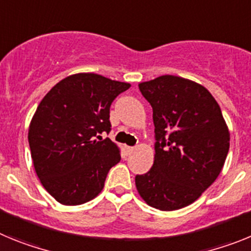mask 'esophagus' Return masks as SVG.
Masks as SVG:
<instances>
[{
	"label": "esophagus",
	"instance_id": "esophagus-1",
	"mask_svg": "<svg viewBox=\"0 0 251 251\" xmlns=\"http://www.w3.org/2000/svg\"><path fill=\"white\" fill-rule=\"evenodd\" d=\"M124 150H126L127 154H132L133 151H134V147H129V146H126V147H124Z\"/></svg>",
	"mask_w": 251,
	"mask_h": 251
}]
</instances>
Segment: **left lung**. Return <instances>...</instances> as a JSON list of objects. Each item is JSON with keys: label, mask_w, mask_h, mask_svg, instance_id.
<instances>
[{"label": "left lung", "mask_w": 251, "mask_h": 251, "mask_svg": "<svg viewBox=\"0 0 251 251\" xmlns=\"http://www.w3.org/2000/svg\"><path fill=\"white\" fill-rule=\"evenodd\" d=\"M153 109L154 162L137 175L146 202L162 211L188 206L220 175L229 152L230 133L220 106L195 81L162 75L139 84Z\"/></svg>", "instance_id": "left-lung-1"}]
</instances>
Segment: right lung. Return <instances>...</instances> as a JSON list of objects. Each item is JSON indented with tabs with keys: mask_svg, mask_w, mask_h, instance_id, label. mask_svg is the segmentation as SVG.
<instances>
[{
	"mask_svg": "<svg viewBox=\"0 0 251 251\" xmlns=\"http://www.w3.org/2000/svg\"><path fill=\"white\" fill-rule=\"evenodd\" d=\"M130 84L83 73L65 77L40 101L28 129L37 177L63 205H81L103 190L121 161L118 147L100 134L112 129L113 100Z\"/></svg>",
	"mask_w": 251,
	"mask_h": 251,
	"instance_id": "obj_1",
	"label": "right lung"
}]
</instances>
